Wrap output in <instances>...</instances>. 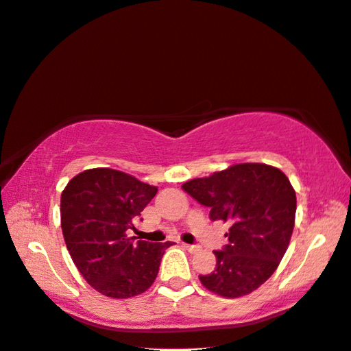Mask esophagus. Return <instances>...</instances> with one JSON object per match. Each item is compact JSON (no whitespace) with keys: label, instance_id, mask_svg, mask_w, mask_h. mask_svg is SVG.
I'll use <instances>...</instances> for the list:
<instances>
[{"label":"esophagus","instance_id":"esophagus-1","mask_svg":"<svg viewBox=\"0 0 351 351\" xmlns=\"http://www.w3.org/2000/svg\"><path fill=\"white\" fill-rule=\"evenodd\" d=\"M182 247H184L186 250H189V252H197V250H198V245L186 244V243H182Z\"/></svg>","mask_w":351,"mask_h":351}]
</instances>
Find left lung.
Returning a JSON list of instances; mask_svg holds the SVG:
<instances>
[{"label":"left lung","mask_w":351,"mask_h":351,"mask_svg":"<svg viewBox=\"0 0 351 351\" xmlns=\"http://www.w3.org/2000/svg\"><path fill=\"white\" fill-rule=\"evenodd\" d=\"M191 197L211 208V221L230 223L228 244L214 250L216 268L200 276L205 289L239 298L273 276L295 227L296 193L284 171L266 164H237L182 184Z\"/></svg>","instance_id":"left-lung-1"}]
</instances>
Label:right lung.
Returning <instances> with one entry per match:
<instances>
[{"mask_svg": "<svg viewBox=\"0 0 351 351\" xmlns=\"http://www.w3.org/2000/svg\"><path fill=\"white\" fill-rule=\"evenodd\" d=\"M158 187L124 171L90 169L61 193V228L72 261L94 290L114 300L137 296L153 285L164 244L129 237L132 221Z\"/></svg>", "mask_w": 351, "mask_h": 351, "instance_id": "1", "label": "right lung"}]
</instances>
